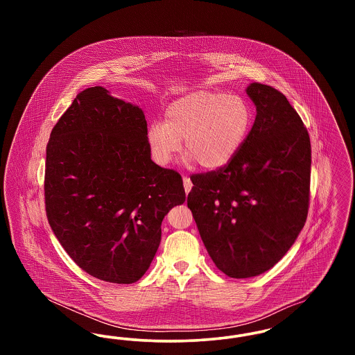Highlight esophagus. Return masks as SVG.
Returning a JSON list of instances; mask_svg holds the SVG:
<instances>
[{
    "label": "esophagus",
    "mask_w": 355,
    "mask_h": 355,
    "mask_svg": "<svg viewBox=\"0 0 355 355\" xmlns=\"http://www.w3.org/2000/svg\"><path fill=\"white\" fill-rule=\"evenodd\" d=\"M182 180H184V187H185L186 194H189V191H190L191 187H193V184H191V181H190L189 177H184Z\"/></svg>",
    "instance_id": "obj_1"
}]
</instances>
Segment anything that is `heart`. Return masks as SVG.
I'll return each instance as SVG.
<instances>
[{"instance_id": "b5f03b06", "label": "heart", "mask_w": 355, "mask_h": 355, "mask_svg": "<svg viewBox=\"0 0 355 355\" xmlns=\"http://www.w3.org/2000/svg\"><path fill=\"white\" fill-rule=\"evenodd\" d=\"M253 106L238 94L200 90L171 102L165 122L153 121L146 142L153 161L168 166L182 149L186 165L220 170L233 162L253 129Z\"/></svg>"}]
</instances>
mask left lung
Wrapping results in <instances>:
<instances>
[{
  "label": "left lung",
  "instance_id": "8db88e82",
  "mask_svg": "<svg viewBox=\"0 0 355 355\" xmlns=\"http://www.w3.org/2000/svg\"><path fill=\"white\" fill-rule=\"evenodd\" d=\"M253 129L230 165L194 174L187 206L216 266L232 278L271 269L293 246L309 210L311 146L286 97L253 83Z\"/></svg>",
  "mask_w": 355,
  "mask_h": 355
}]
</instances>
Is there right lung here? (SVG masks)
<instances>
[{
  "label": "right lung",
  "mask_w": 355,
  "mask_h": 355,
  "mask_svg": "<svg viewBox=\"0 0 355 355\" xmlns=\"http://www.w3.org/2000/svg\"><path fill=\"white\" fill-rule=\"evenodd\" d=\"M146 132L141 107L94 86L77 94L46 148L51 230L83 270L112 284L146 272L162 220L185 202L181 175L153 162Z\"/></svg>",
  "instance_id": "add662e5"
}]
</instances>
